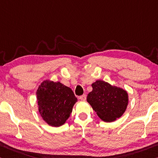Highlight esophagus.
<instances>
[{"label":"esophagus","mask_w":158,"mask_h":158,"mask_svg":"<svg viewBox=\"0 0 158 158\" xmlns=\"http://www.w3.org/2000/svg\"><path fill=\"white\" fill-rule=\"evenodd\" d=\"M79 99L81 100V101H86V94H84V95H82V96H81L79 97Z\"/></svg>","instance_id":"obj_1"}]
</instances>
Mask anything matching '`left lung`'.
<instances>
[{
  "label": "left lung",
  "instance_id": "8db88e82",
  "mask_svg": "<svg viewBox=\"0 0 158 158\" xmlns=\"http://www.w3.org/2000/svg\"><path fill=\"white\" fill-rule=\"evenodd\" d=\"M93 90L87 96V102L102 121L112 122L126 111L129 103L127 91L102 80L91 84Z\"/></svg>",
  "mask_w": 158,
  "mask_h": 158
}]
</instances>
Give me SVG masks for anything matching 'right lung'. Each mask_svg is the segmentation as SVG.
I'll return each instance as SVG.
<instances>
[{"mask_svg":"<svg viewBox=\"0 0 158 158\" xmlns=\"http://www.w3.org/2000/svg\"><path fill=\"white\" fill-rule=\"evenodd\" d=\"M39 112L46 123L59 127L65 123L77 102L72 90L60 81H44L36 91Z\"/></svg>","mask_w":158,"mask_h":158,"instance_id":"obj_1","label":"right lung"}]
</instances>
